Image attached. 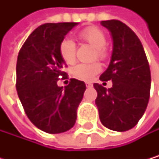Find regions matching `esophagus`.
<instances>
[{
	"mask_svg": "<svg viewBox=\"0 0 159 159\" xmlns=\"http://www.w3.org/2000/svg\"><path fill=\"white\" fill-rule=\"evenodd\" d=\"M86 86H87L88 88H90V87H93V84H91L90 82H87V83H86Z\"/></svg>",
	"mask_w": 159,
	"mask_h": 159,
	"instance_id": "34e87169",
	"label": "esophagus"
}]
</instances>
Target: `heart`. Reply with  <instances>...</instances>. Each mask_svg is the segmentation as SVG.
<instances>
[{"mask_svg":"<svg viewBox=\"0 0 159 159\" xmlns=\"http://www.w3.org/2000/svg\"><path fill=\"white\" fill-rule=\"evenodd\" d=\"M82 41L87 42L90 46L95 48L94 58L104 60L107 57V51L105 49L107 44V38L101 29L90 26L79 35ZM59 54L63 61L66 64H73L76 59V46L75 43L70 38H65L61 41L59 45ZM101 70V65L98 62H93L89 64H78L72 69V74L74 77L84 81L91 80Z\"/></svg>","mask_w":159,"mask_h":159,"instance_id":"b5f03b06","label":"heart"}]
</instances>
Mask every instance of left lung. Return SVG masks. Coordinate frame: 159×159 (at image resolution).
Instances as JSON below:
<instances>
[{"label": "left lung", "mask_w": 159, "mask_h": 159, "mask_svg": "<svg viewBox=\"0 0 159 159\" xmlns=\"http://www.w3.org/2000/svg\"><path fill=\"white\" fill-rule=\"evenodd\" d=\"M111 32L112 53L101 81L111 80V89L93 84L99 118L106 128L125 132L144 114L151 89V71L141 42L133 30L118 20L102 21Z\"/></svg>", "instance_id": "obj_1"}]
</instances>
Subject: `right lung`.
Returning <instances> with one entry per match:
<instances>
[{
  "label": "right lung",
  "instance_id": "add662e5",
  "mask_svg": "<svg viewBox=\"0 0 159 159\" xmlns=\"http://www.w3.org/2000/svg\"><path fill=\"white\" fill-rule=\"evenodd\" d=\"M77 23L44 24L28 36L20 49L16 66L18 96L29 120L48 134H60L74 126L77 108L86 85L71 78L70 84L57 85L66 63L59 45Z\"/></svg>",
  "mask_w": 159,
  "mask_h": 159
}]
</instances>
